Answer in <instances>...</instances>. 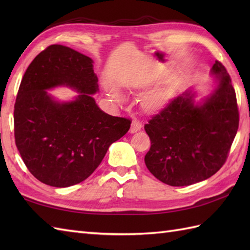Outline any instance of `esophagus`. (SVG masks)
<instances>
[{
    "mask_svg": "<svg viewBox=\"0 0 250 250\" xmlns=\"http://www.w3.org/2000/svg\"><path fill=\"white\" fill-rule=\"evenodd\" d=\"M141 129H142V122L139 119H134L133 121H132L131 128H130V131L132 132V133H134V132H137Z\"/></svg>",
    "mask_w": 250,
    "mask_h": 250,
    "instance_id": "esophagus-1",
    "label": "esophagus"
}]
</instances>
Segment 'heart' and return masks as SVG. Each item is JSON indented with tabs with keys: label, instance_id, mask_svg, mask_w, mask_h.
<instances>
[{
	"label": "heart",
	"instance_id": "b5f03b06",
	"mask_svg": "<svg viewBox=\"0 0 250 250\" xmlns=\"http://www.w3.org/2000/svg\"><path fill=\"white\" fill-rule=\"evenodd\" d=\"M146 102L151 107H156V106H159L162 103V99L159 95H150V97L147 98Z\"/></svg>",
	"mask_w": 250,
	"mask_h": 250
}]
</instances>
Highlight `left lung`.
<instances>
[{"mask_svg":"<svg viewBox=\"0 0 250 250\" xmlns=\"http://www.w3.org/2000/svg\"><path fill=\"white\" fill-rule=\"evenodd\" d=\"M211 73L215 93L198 106L186 92L166 104L145 125L151 142L145 156L149 172L169 186H189L213 176L226 163L240 122L235 90L222 63Z\"/></svg>","mask_w":250,"mask_h":250,"instance_id":"obj_1","label":"left lung"}]
</instances>
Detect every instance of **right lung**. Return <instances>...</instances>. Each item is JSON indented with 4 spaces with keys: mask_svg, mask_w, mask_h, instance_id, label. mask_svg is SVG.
I'll list each match as a JSON object with an SVG mask.
<instances>
[{
    "mask_svg": "<svg viewBox=\"0 0 250 250\" xmlns=\"http://www.w3.org/2000/svg\"><path fill=\"white\" fill-rule=\"evenodd\" d=\"M92 60L70 47L50 45L26 68L14 109L15 143L30 173L64 188L91 175L110 144L129 131L132 120L105 114L91 94L98 91ZM66 84L81 92L60 104L46 88Z\"/></svg>",
    "mask_w": 250,
    "mask_h": 250,
    "instance_id": "add662e5",
    "label": "right lung"
}]
</instances>
